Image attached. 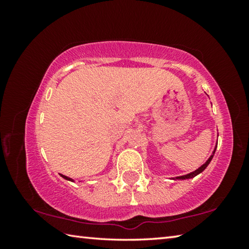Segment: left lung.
Here are the masks:
<instances>
[{"instance_id": "left-lung-1", "label": "left lung", "mask_w": 249, "mask_h": 249, "mask_svg": "<svg viewBox=\"0 0 249 249\" xmlns=\"http://www.w3.org/2000/svg\"><path fill=\"white\" fill-rule=\"evenodd\" d=\"M215 150H216V146H215V148H214V150H213V153H212V155L210 156V158L206 160V161L203 163V165H202L200 168H197L196 170H195V171H192V172H190V174H188V175H184V176H180V177H176V178H174L175 180H185V179H191V178H195L196 176H197L199 174H201L202 171H203L206 167L209 166V163L211 162V160H212V158H213V156H214V154H215Z\"/></svg>"}]
</instances>
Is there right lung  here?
Masks as SVG:
<instances>
[{
    "mask_svg": "<svg viewBox=\"0 0 249 249\" xmlns=\"http://www.w3.org/2000/svg\"><path fill=\"white\" fill-rule=\"evenodd\" d=\"M61 177H62V178H64V179H66V180H68V181H72V182H73V179H71V178H69V177H67V176H64V175H60Z\"/></svg>",
    "mask_w": 249,
    "mask_h": 249,
    "instance_id": "1",
    "label": "right lung"
}]
</instances>
